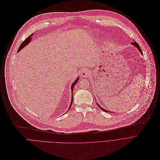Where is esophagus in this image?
Returning <instances> with one entry per match:
<instances>
[{"mask_svg": "<svg viewBox=\"0 0 160 160\" xmlns=\"http://www.w3.org/2000/svg\"><path fill=\"white\" fill-rule=\"evenodd\" d=\"M89 74H90V73H89V71L88 69L84 70V71L82 72V73H81V76H82V77H84V78L88 77Z\"/></svg>", "mask_w": 160, "mask_h": 160, "instance_id": "esophagus-1", "label": "esophagus"}]
</instances>
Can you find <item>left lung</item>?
<instances>
[{"mask_svg":"<svg viewBox=\"0 0 160 160\" xmlns=\"http://www.w3.org/2000/svg\"><path fill=\"white\" fill-rule=\"evenodd\" d=\"M132 45H134V46H135V47H136L138 48V49L139 50V52H141V53L142 54V52L141 48H140L139 45H138V44L136 42H132ZM97 104L98 105V107H100V108L101 110H102L103 111H104V112H110V111H108V110H105V109L103 108L102 107H100V105H98L97 103Z\"/></svg>","mask_w":160,"mask_h":160,"instance_id":"obj_1","label":"left lung"}]
</instances>
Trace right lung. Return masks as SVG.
Returning a JSON list of instances; mask_svg holds the SVG:
<instances>
[{"instance_id":"right-lung-1","label":"right lung","mask_w":160,"mask_h":160,"mask_svg":"<svg viewBox=\"0 0 160 160\" xmlns=\"http://www.w3.org/2000/svg\"><path fill=\"white\" fill-rule=\"evenodd\" d=\"M33 34H31V35H29L26 39H25L24 40V42L21 44V45L19 46V48H18V52H19L22 48H24L25 46H26L30 42H31V37L33 36ZM78 79H79V78H77L76 79V80H75V81L72 83V86H71V92L73 93V89H74V86H75V84L77 83V82L78 81ZM72 97H71V105H70V107H69V109H70V108H71V105H72V102H73V94H72Z\"/></svg>"}]
</instances>
